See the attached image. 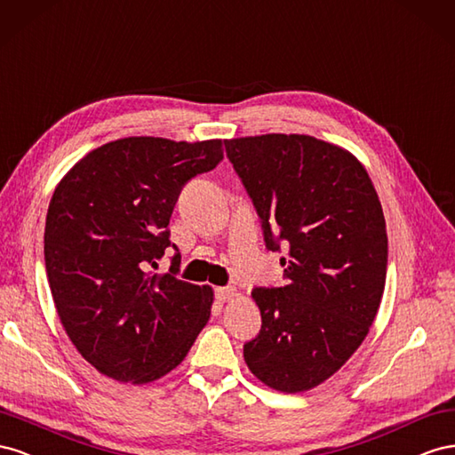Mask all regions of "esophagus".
I'll return each mask as SVG.
<instances>
[{
  "mask_svg": "<svg viewBox=\"0 0 455 455\" xmlns=\"http://www.w3.org/2000/svg\"><path fill=\"white\" fill-rule=\"evenodd\" d=\"M215 295H217L219 301H230L232 297L236 295V290L232 288V285H225V288H217Z\"/></svg>",
  "mask_w": 455,
  "mask_h": 455,
  "instance_id": "1",
  "label": "esophagus"
}]
</instances>
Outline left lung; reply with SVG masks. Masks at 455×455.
<instances>
[{
	"label": "left lung",
	"instance_id": "8db88e82",
	"mask_svg": "<svg viewBox=\"0 0 455 455\" xmlns=\"http://www.w3.org/2000/svg\"><path fill=\"white\" fill-rule=\"evenodd\" d=\"M283 283L251 291L261 330L243 345L257 379L308 391L364 341L383 297L387 228L371 179L353 154L308 135L225 140Z\"/></svg>",
	"mask_w": 455,
	"mask_h": 455
}]
</instances>
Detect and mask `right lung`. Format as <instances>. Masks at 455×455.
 <instances>
[{
	"mask_svg": "<svg viewBox=\"0 0 455 455\" xmlns=\"http://www.w3.org/2000/svg\"><path fill=\"white\" fill-rule=\"evenodd\" d=\"M223 160V140L127 137L89 152L51 198L44 255L59 318L80 355L124 383L177 368L210 320L212 288L177 278L170 219L183 187ZM173 247L167 275H152Z\"/></svg>",
	"mask_w": 455,
	"mask_h": 455,
	"instance_id": "add662e5",
	"label": "right lung"
}]
</instances>
